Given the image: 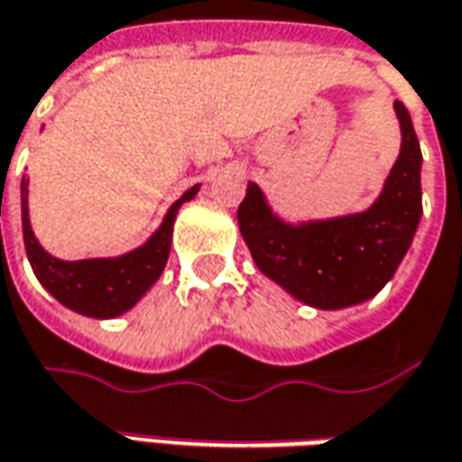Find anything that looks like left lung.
<instances>
[{"mask_svg": "<svg viewBox=\"0 0 462 462\" xmlns=\"http://www.w3.org/2000/svg\"><path fill=\"white\" fill-rule=\"evenodd\" d=\"M393 109L402 125V152L371 209L289 225L271 212L261 189L247 183L237 225L253 261L310 307L342 310L375 296L414 240L421 217V151L404 104L393 102Z\"/></svg>", "mask_w": 462, "mask_h": 462, "instance_id": "obj_1", "label": "left lung"}]
</instances>
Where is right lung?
<instances>
[{
	"instance_id": "add662e5",
	"label": "right lung",
	"mask_w": 462,
	"mask_h": 462,
	"mask_svg": "<svg viewBox=\"0 0 462 462\" xmlns=\"http://www.w3.org/2000/svg\"><path fill=\"white\" fill-rule=\"evenodd\" d=\"M199 191V183L191 186L181 199L168 209L163 225L155 230L151 240L120 258H91V261H58L51 253H45L35 240L27 215V179H23V237L24 250L35 276L42 286L56 296L58 301L69 310L112 319L122 311L135 307L140 296L151 289L163 273L171 253V235L173 219L183 201L194 199Z\"/></svg>"
}]
</instances>
